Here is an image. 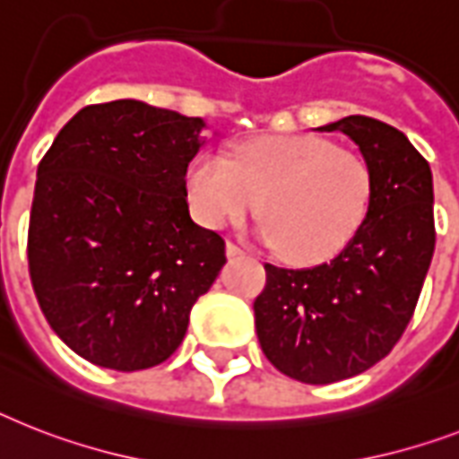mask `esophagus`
<instances>
[{"label":"esophagus","mask_w":459,"mask_h":459,"mask_svg":"<svg viewBox=\"0 0 459 459\" xmlns=\"http://www.w3.org/2000/svg\"><path fill=\"white\" fill-rule=\"evenodd\" d=\"M242 255H245V249L238 247L236 242H229V245H226V256H229V259H236V256Z\"/></svg>","instance_id":"esophagus-1"}]
</instances>
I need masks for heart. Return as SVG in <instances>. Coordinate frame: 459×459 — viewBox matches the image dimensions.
I'll use <instances>...</instances> for the list:
<instances>
[{
  "instance_id": "b5f03b06",
  "label": "heart",
  "mask_w": 459,
  "mask_h": 459,
  "mask_svg": "<svg viewBox=\"0 0 459 459\" xmlns=\"http://www.w3.org/2000/svg\"><path fill=\"white\" fill-rule=\"evenodd\" d=\"M370 167L359 152L314 134L242 143L233 162L203 152L188 169L197 221L226 229L259 207L256 236L301 264L330 259L351 240L370 204Z\"/></svg>"
}]
</instances>
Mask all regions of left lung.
Instances as JSON below:
<instances>
[{
  "instance_id": "8db88e82",
  "label": "left lung",
  "mask_w": 459,
  "mask_h": 459,
  "mask_svg": "<svg viewBox=\"0 0 459 459\" xmlns=\"http://www.w3.org/2000/svg\"><path fill=\"white\" fill-rule=\"evenodd\" d=\"M318 129L359 145L372 191L363 223L334 259L297 271L264 266L256 337L266 359L304 385H333L385 359L411 323L436 245L429 162L403 132L365 115Z\"/></svg>"
}]
</instances>
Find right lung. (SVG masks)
<instances>
[{"label":"right lung","instance_id":"add662e5","mask_svg":"<svg viewBox=\"0 0 459 459\" xmlns=\"http://www.w3.org/2000/svg\"><path fill=\"white\" fill-rule=\"evenodd\" d=\"M204 126L134 99L87 106L37 167L30 278L51 330L89 363L169 359L226 264L223 238L186 200Z\"/></svg>","mask_w":459,"mask_h":459}]
</instances>
